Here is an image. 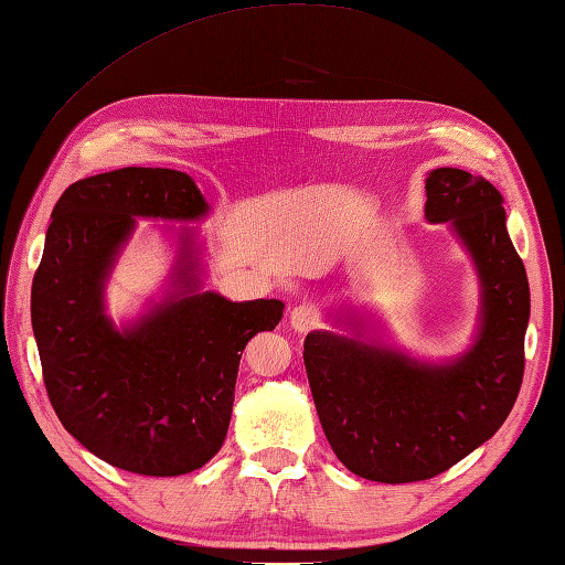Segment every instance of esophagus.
<instances>
[{
	"label": "esophagus",
	"mask_w": 565,
	"mask_h": 565,
	"mask_svg": "<svg viewBox=\"0 0 565 565\" xmlns=\"http://www.w3.org/2000/svg\"><path fill=\"white\" fill-rule=\"evenodd\" d=\"M320 322V315L312 306H298L291 310V327L298 334H306L310 330H315Z\"/></svg>",
	"instance_id": "34e87169"
}]
</instances>
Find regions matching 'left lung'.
Returning <instances> with one entry per match:
<instances>
[{
    "label": "left lung",
    "mask_w": 565,
    "mask_h": 565,
    "mask_svg": "<svg viewBox=\"0 0 565 565\" xmlns=\"http://www.w3.org/2000/svg\"><path fill=\"white\" fill-rule=\"evenodd\" d=\"M426 218L450 223L479 279V324L460 356L430 363L365 332L356 312L334 315L349 334L315 330L303 361L315 409L334 455L383 483L450 469L503 426L524 373L527 271L505 226L503 196L460 168L426 178Z\"/></svg>",
    "instance_id": "left-lung-1"
}]
</instances>
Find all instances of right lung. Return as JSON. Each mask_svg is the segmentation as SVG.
Segmentation results:
<instances>
[{"mask_svg":"<svg viewBox=\"0 0 565 565\" xmlns=\"http://www.w3.org/2000/svg\"><path fill=\"white\" fill-rule=\"evenodd\" d=\"M212 206L188 173L120 168L74 182L52 209L31 322L52 409L103 462L143 477H180L221 450L243 349L279 324L277 298L204 291L196 231H175L178 255L159 300L117 327L105 286L137 218L202 221ZM173 231V228H168Z\"/></svg>","mask_w":565,"mask_h":565,"instance_id":"add662e5","label":"right lung"}]
</instances>
